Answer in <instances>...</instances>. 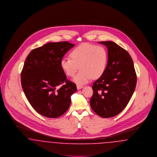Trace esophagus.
<instances>
[{
	"label": "esophagus",
	"instance_id": "34e87169",
	"mask_svg": "<svg viewBox=\"0 0 157 157\" xmlns=\"http://www.w3.org/2000/svg\"><path fill=\"white\" fill-rule=\"evenodd\" d=\"M83 86H80V85H77V90H80V89H82Z\"/></svg>",
	"mask_w": 157,
	"mask_h": 157
}]
</instances>
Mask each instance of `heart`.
Here are the masks:
<instances>
[{"mask_svg":"<svg viewBox=\"0 0 157 157\" xmlns=\"http://www.w3.org/2000/svg\"><path fill=\"white\" fill-rule=\"evenodd\" d=\"M70 58H63L60 66L68 77H73L78 68H81L73 81L82 85L91 78H98L104 73L107 63V52L101 45L84 43L76 47L70 53Z\"/></svg>","mask_w":157,"mask_h":157,"instance_id":"obj_1","label":"heart"}]
</instances>
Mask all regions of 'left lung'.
<instances>
[{
    "mask_svg": "<svg viewBox=\"0 0 157 157\" xmlns=\"http://www.w3.org/2000/svg\"><path fill=\"white\" fill-rule=\"evenodd\" d=\"M107 48L108 60L104 73L92 86L91 107L98 115L112 117L120 113L131 99L136 75L129 54L114 42H99Z\"/></svg>",
    "mask_w": 157,
    "mask_h": 157,
    "instance_id": "left-lung-1",
    "label": "left lung"
}]
</instances>
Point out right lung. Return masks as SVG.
<instances>
[{"mask_svg": "<svg viewBox=\"0 0 157 157\" xmlns=\"http://www.w3.org/2000/svg\"><path fill=\"white\" fill-rule=\"evenodd\" d=\"M75 45L67 41L49 42L31 51L26 58L21 72L22 89L31 105L41 115L58 117L70 105L77 87L67 79L60 62Z\"/></svg>", "mask_w": 157, "mask_h": 157, "instance_id": "1", "label": "right lung"}]
</instances>
